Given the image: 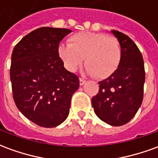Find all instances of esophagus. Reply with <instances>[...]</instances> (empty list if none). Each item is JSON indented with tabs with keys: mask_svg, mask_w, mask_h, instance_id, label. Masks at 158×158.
Wrapping results in <instances>:
<instances>
[{
	"mask_svg": "<svg viewBox=\"0 0 158 158\" xmlns=\"http://www.w3.org/2000/svg\"><path fill=\"white\" fill-rule=\"evenodd\" d=\"M85 82H86V81H85V79H79V85H85Z\"/></svg>",
	"mask_w": 158,
	"mask_h": 158,
	"instance_id": "esophagus-1",
	"label": "esophagus"
}]
</instances>
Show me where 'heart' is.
<instances>
[{
  "label": "heart",
  "instance_id": "obj_1",
  "mask_svg": "<svg viewBox=\"0 0 158 158\" xmlns=\"http://www.w3.org/2000/svg\"><path fill=\"white\" fill-rule=\"evenodd\" d=\"M58 55L69 72L77 71L85 58L87 74L105 79L117 71L121 60V48L115 37L83 31L73 35L69 44H60Z\"/></svg>",
  "mask_w": 158,
  "mask_h": 158
}]
</instances>
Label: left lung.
Instances as JSON below:
<instances>
[{"label":"left lung","mask_w":158,"mask_h":158,"mask_svg":"<svg viewBox=\"0 0 158 158\" xmlns=\"http://www.w3.org/2000/svg\"><path fill=\"white\" fill-rule=\"evenodd\" d=\"M110 32L121 45V64L113 75L98 83L99 91L91 104L100 120L119 127L131 121L140 107L145 73L142 55L133 41L117 31Z\"/></svg>","instance_id":"1"}]
</instances>
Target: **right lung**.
<instances>
[{
    "label": "right lung",
    "mask_w": 158,
    "mask_h": 158,
    "mask_svg": "<svg viewBox=\"0 0 158 158\" xmlns=\"http://www.w3.org/2000/svg\"><path fill=\"white\" fill-rule=\"evenodd\" d=\"M69 29L41 27L18 43L11 58L10 79L15 104L25 117L43 127H55L68 116L78 76L64 68L59 44Z\"/></svg>",
    "instance_id": "add662e5"
}]
</instances>
